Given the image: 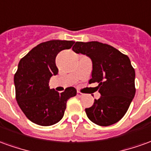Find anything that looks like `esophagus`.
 Instances as JSON below:
<instances>
[{
    "label": "esophagus",
    "mask_w": 151,
    "mask_h": 151,
    "mask_svg": "<svg viewBox=\"0 0 151 151\" xmlns=\"http://www.w3.org/2000/svg\"><path fill=\"white\" fill-rule=\"evenodd\" d=\"M77 96H78V97H82L83 96V94L82 93V92H80V91H78V92H77Z\"/></svg>",
    "instance_id": "obj_1"
}]
</instances>
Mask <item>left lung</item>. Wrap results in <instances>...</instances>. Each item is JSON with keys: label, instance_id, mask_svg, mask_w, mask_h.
<instances>
[{"label": "left lung", "instance_id": "8db88e82", "mask_svg": "<svg viewBox=\"0 0 151 151\" xmlns=\"http://www.w3.org/2000/svg\"><path fill=\"white\" fill-rule=\"evenodd\" d=\"M76 53L86 55L92 61L89 83H98L101 96L85 109L88 119L100 126L119 122L130 106L136 93L135 70L126 55L108 44L99 42H77Z\"/></svg>", "mask_w": 151, "mask_h": 151}]
</instances>
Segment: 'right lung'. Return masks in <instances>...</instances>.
Masks as SVG:
<instances>
[{
	"mask_svg": "<svg viewBox=\"0 0 151 151\" xmlns=\"http://www.w3.org/2000/svg\"><path fill=\"white\" fill-rule=\"evenodd\" d=\"M73 41L52 40L32 48L18 65L14 82L16 101L25 116L32 123L50 126L60 121L66 103L75 96L74 87H68L62 93L50 89L49 81L58 73L55 58L61 50L70 49Z\"/></svg>",
	"mask_w": 151,
	"mask_h": 151,
	"instance_id": "1",
	"label": "right lung"
}]
</instances>
